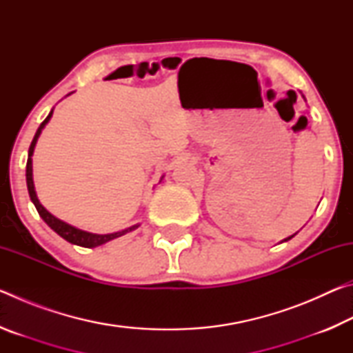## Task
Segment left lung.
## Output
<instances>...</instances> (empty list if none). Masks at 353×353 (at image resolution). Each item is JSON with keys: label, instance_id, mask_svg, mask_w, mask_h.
Here are the masks:
<instances>
[{"label": "left lung", "instance_id": "8db88e82", "mask_svg": "<svg viewBox=\"0 0 353 353\" xmlns=\"http://www.w3.org/2000/svg\"><path fill=\"white\" fill-rule=\"evenodd\" d=\"M292 236H294V235H291V236H288V238H286V240H283V241H288V240H291V238H292Z\"/></svg>", "mask_w": 353, "mask_h": 353}]
</instances>
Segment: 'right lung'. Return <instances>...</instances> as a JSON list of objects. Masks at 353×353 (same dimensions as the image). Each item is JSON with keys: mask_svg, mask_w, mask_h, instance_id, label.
<instances>
[{"mask_svg": "<svg viewBox=\"0 0 353 353\" xmlns=\"http://www.w3.org/2000/svg\"><path fill=\"white\" fill-rule=\"evenodd\" d=\"M52 117V110L50 112V115L45 118V121L40 124V128L37 129V132L34 135V140L31 143V146H29V152H28V163H26V183H28V191H29V196H31V201L34 202L35 208H37L39 214L41 216V219L45 221V223L51 227L52 230L56 232L57 235H61L63 240H67L71 244H76V246H82V248H97L101 246V244H104L110 240H115L118 236H123L126 235L128 232H132L135 230L137 225L132 227H128V229L124 230H119L115 232V234H107V235H98V234H92V232H85V230H81L77 229V227L67 224L65 221L56 218L54 214H51L50 212L46 210V208L40 204V201L37 198V194H35V188H34V181H32V154H34V148H35V143H37L39 137L41 134V130L46 126V123L50 121V118Z\"/></svg>", "mask_w": 353, "mask_h": 353, "instance_id": "1", "label": "right lung"}]
</instances>
